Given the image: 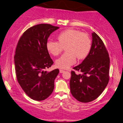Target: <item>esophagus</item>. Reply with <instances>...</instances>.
Returning <instances> with one entry per match:
<instances>
[{"mask_svg":"<svg viewBox=\"0 0 123 123\" xmlns=\"http://www.w3.org/2000/svg\"><path fill=\"white\" fill-rule=\"evenodd\" d=\"M65 72V70H62V69H60V73H63Z\"/></svg>","mask_w":123,"mask_h":123,"instance_id":"obj_1","label":"esophagus"}]
</instances>
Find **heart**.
Returning <instances> with one entry per match:
<instances>
[{
  "label": "heart",
  "mask_w": 123,
  "mask_h": 123,
  "mask_svg": "<svg viewBox=\"0 0 123 123\" xmlns=\"http://www.w3.org/2000/svg\"><path fill=\"white\" fill-rule=\"evenodd\" d=\"M57 41H48L46 43L49 53L56 56L61 53L63 48L66 52L55 61L57 67L68 69L79 60L85 58L90 53L92 41L88 34L74 29H66L57 35Z\"/></svg>",
  "instance_id": "obj_1"
}]
</instances>
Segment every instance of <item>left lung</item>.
<instances>
[{"instance_id":"obj_1","label":"left lung","mask_w":123,"mask_h":123,"mask_svg":"<svg viewBox=\"0 0 123 123\" xmlns=\"http://www.w3.org/2000/svg\"><path fill=\"white\" fill-rule=\"evenodd\" d=\"M91 51L83 62L73 68L82 74L71 71L70 91L79 102L88 103L103 92L109 82L110 57L103 41L96 33H92Z\"/></svg>"}]
</instances>
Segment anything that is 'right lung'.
<instances>
[{
  "label": "right lung",
  "instance_id": "right-lung-1",
  "mask_svg": "<svg viewBox=\"0 0 123 123\" xmlns=\"http://www.w3.org/2000/svg\"><path fill=\"white\" fill-rule=\"evenodd\" d=\"M59 27L40 24L26 30L18 40L14 56L16 78L31 99H46L52 94L58 69L45 71L53 64L46 43L49 36Z\"/></svg>",
  "mask_w": 123,
  "mask_h": 123
}]
</instances>
